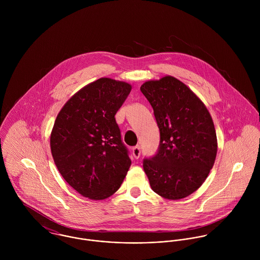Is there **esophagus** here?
<instances>
[{"label":"esophagus","instance_id":"esophagus-1","mask_svg":"<svg viewBox=\"0 0 260 260\" xmlns=\"http://www.w3.org/2000/svg\"><path fill=\"white\" fill-rule=\"evenodd\" d=\"M132 154H133L134 158H136V159H138V158L140 157V154H141V149H140V147H139L138 145L132 148Z\"/></svg>","mask_w":260,"mask_h":260}]
</instances>
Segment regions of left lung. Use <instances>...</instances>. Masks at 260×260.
Wrapping results in <instances>:
<instances>
[{"mask_svg":"<svg viewBox=\"0 0 260 260\" xmlns=\"http://www.w3.org/2000/svg\"><path fill=\"white\" fill-rule=\"evenodd\" d=\"M140 90L160 131L157 152L143 160L150 186L166 199L187 197L202 185L215 161L212 118L201 100L174 77L148 81Z\"/></svg>","mask_w":260,"mask_h":260,"instance_id":"8db88e82","label":"left lung"}]
</instances>
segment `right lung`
Listing matches in <instances>:
<instances>
[{
  "instance_id": "add662e5",
  "label": "right lung",
  "mask_w": 260,
  "mask_h": 260,
  "mask_svg": "<svg viewBox=\"0 0 260 260\" xmlns=\"http://www.w3.org/2000/svg\"><path fill=\"white\" fill-rule=\"evenodd\" d=\"M131 85L101 78L87 85L59 112L52 133L54 162L81 195L105 199L122 184L131 165L115 115Z\"/></svg>"
}]
</instances>
